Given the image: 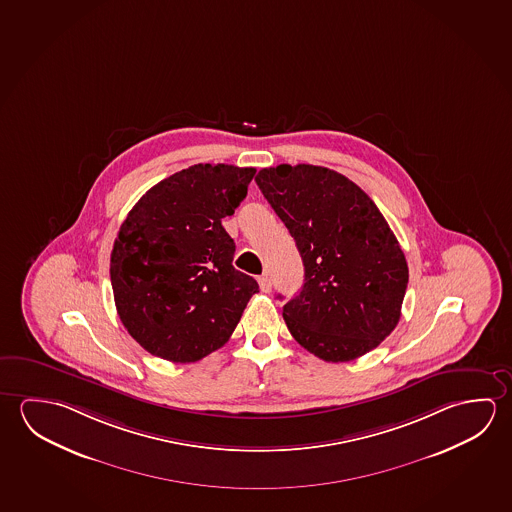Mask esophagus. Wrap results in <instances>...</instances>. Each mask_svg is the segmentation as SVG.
I'll use <instances>...</instances> for the list:
<instances>
[{
	"label": "esophagus",
	"mask_w": 512,
	"mask_h": 512,
	"mask_svg": "<svg viewBox=\"0 0 512 512\" xmlns=\"http://www.w3.org/2000/svg\"><path fill=\"white\" fill-rule=\"evenodd\" d=\"M271 277H269L268 273L266 275H262V277H259V285L260 289H262V293H269L271 291Z\"/></svg>",
	"instance_id": "esophagus-1"
}]
</instances>
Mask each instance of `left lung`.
I'll use <instances>...</instances> for the list:
<instances>
[{
    "label": "left lung",
    "instance_id": "left-lung-1",
    "mask_svg": "<svg viewBox=\"0 0 512 512\" xmlns=\"http://www.w3.org/2000/svg\"><path fill=\"white\" fill-rule=\"evenodd\" d=\"M255 182L302 255V291L282 312L291 336L327 362L377 348L400 321L409 282L405 255L377 205L321 166L280 164L260 169Z\"/></svg>",
    "mask_w": 512,
    "mask_h": 512
}]
</instances>
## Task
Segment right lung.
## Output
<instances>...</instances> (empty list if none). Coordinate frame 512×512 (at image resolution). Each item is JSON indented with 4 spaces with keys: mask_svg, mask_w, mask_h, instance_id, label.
I'll return each instance as SVG.
<instances>
[{
    "mask_svg": "<svg viewBox=\"0 0 512 512\" xmlns=\"http://www.w3.org/2000/svg\"><path fill=\"white\" fill-rule=\"evenodd\" d=\"M255 168L196 164L153 185L128 212L110 253L119 319L146 352L196 362L227 343L255 278L232 266L221 225L248 193Z\"/></svg>",
    "mask_w": 512,
    "mask_h": 512,
    "instance_id": "add662e5",
    "label": "right lung"
}]
</instances>
